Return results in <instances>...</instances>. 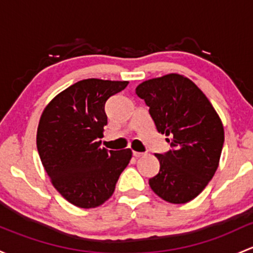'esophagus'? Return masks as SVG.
<instances>
[{"instance_id": "34e87169", "label": "esophagus", "mask_w": 253, "mask_h": 253, "mask_svg": "<svg viewBox=\"0 0 253 253\" xmlns=\"http://www.w3.org/2000/svg\"><path fill=\"white\" fill-rule=\"evenodd\" d=\"M144 155V153H140V151H133V156L135 158H140V156Z\"/></svg>"}]
</instances>
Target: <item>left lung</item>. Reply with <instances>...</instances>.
Listing matches in <instances>:
<instances>
[{"mask_svg":"<svg viewBox=\"0 0 253 253\" xmlns=\"http://www.w3.org/2000/svg\"><path fill=\"white\" fill-rule=\"evenodd\" d=\"M135 93L171 145L166 154H155L160 171L149 185L167 203H189L216 173L224 143L222 121L203 91L179 74L147 80Z\"/></svg>","mask_w":253,"mask_h":253,"instance_id":"left-lung-1","label":"left lung"}]
</instances>
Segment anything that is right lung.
Masks as SVG:
<instances>
[{
  "instance_id": "right-lung-1",
  "label": "right lung",
  "mask_w": 253,
  "mask_h": 253,
  "mask_svg": "<svg viewBox=\"0 0 253 253\" xmlns=\"http://www.w3.org/2000/svg\"><path fill=\"white\" fill-rule=\"evenodd\" d=\"M127 84L82 80L55 95L40 119L36 144L42 165L60 195L81 209L104 204L132 158L131 149L100 148L105 102Z\"/></svg>"
}]
</instances>
